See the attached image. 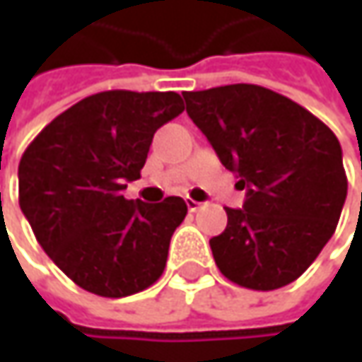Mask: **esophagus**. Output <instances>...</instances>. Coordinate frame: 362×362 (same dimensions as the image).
<instances>
[{
    "label": "esophagus",
    "mask_w": 362,
    "mask_h": 362,
    "mask_svg": "<svg viewBox=\"0 0 362 362\" xmlns=\"http://www.w3.org/2000/svg\"><path fill=\"white\" fill-rule=\"evenodd\" d=\"M187 209L189 211H197V209H199V207H202V203L199 202H195V199H187Z\"/></svg>",
    "instance_id": "1"
}]
</instances>
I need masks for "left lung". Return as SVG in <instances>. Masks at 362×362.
Here are the masks:
<instances>
[{
	"instance_id": "1",
	"label": "left lung",
	"mask_w": 362,
	"mask_h": 362,
	"mask_svg": "<svg viewBox=\"0 0 362 362\" xmlns=\"http://www.w3.org/2000/svg\"><path fill=\"white\" fill-rule=\"evenodd\" d=\"M193 120L240 177L243 209L209 240L219 272L250 290L294 282L337 230L346 199L342 148L313 112L257 84L185 92Z\"/></svg>"
}]
</instances>
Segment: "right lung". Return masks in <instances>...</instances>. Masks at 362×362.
Masks as SVG:
<instances>
[{
  "mask_svg": "<svg viewBox=\"0 0 362 362\" xmlns=\"http://www.w3.org/2000/svg\"><path fill=\"white\" fill-rule=\"evenodd\" d=\"M183 110L177 92H98L58 115L21 155V211L80 288L122 298L160 278L187 205L132 202L122 191L141 177L157 129Z\"/></svg>",
  "mask_w": 362,
  "mask_h": 362,
  "instance_id": "add662e5",
  "label": "right lung"
}]
</instances>
